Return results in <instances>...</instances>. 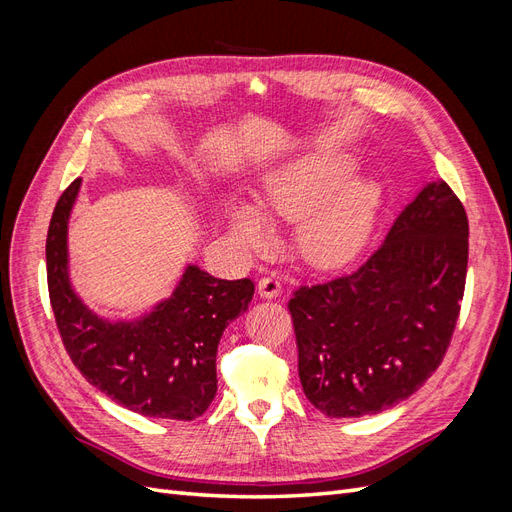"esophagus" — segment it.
<instances>
[{"mask_svg": "<svg viewBox=\"0 0 512 512\" xmlns=\"http://www.w3.org/2000/svg\"><path fill=\"white\" fill-rule=\"evenodd\" d=\"M258 294L262 299H277L282 294V282L277 280L275 275L262 277V280L258 282Z\"/></svg>", "mask_w": 512, "mask_h": 512, "instance_id": "esophagus-1", "label": "esophagus"}]
</instances>
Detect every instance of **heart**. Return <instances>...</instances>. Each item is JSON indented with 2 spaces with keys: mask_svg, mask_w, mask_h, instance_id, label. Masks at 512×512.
Returning a JSON list of instances; mask_svg holds the SVG:
<instances>
[{
  "mask_svg": "<svg viewBox=\"0 0 512 512\" xmlns=\"http://www.w3.org/2000/svg\"><path fill=\"white\" fill-rule=\"evenodd\" d=\"M348 153L318 151L280 164L262 179L258 205L230 200L226 222L247 252L273 243L270 220L297 224L294 245L316 269H339L356 260L374 232L382 185L374 175H351Z\"/></svg>",
  "mask_w": 512,
  "mask_h": 512,
  "instance_id": "obj_1",
  "label": "heart"
}]
</instances>
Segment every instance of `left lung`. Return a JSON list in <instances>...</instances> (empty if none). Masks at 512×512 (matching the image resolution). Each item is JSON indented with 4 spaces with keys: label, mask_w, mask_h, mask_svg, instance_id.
Here are the masks:
<instances>
[{
    "label": "left lung",
    "mask_w": 512,
    "mask_h": 512,
    "mask_svg": "<svg viewBox=\"0 0 512 512\" xmlns=\"http://www.w3.org/2000/svg\"><path fill=\"white\" fill-rule=\"evenodd\" d=\"M466 273V209L438 179L423 185L359 271L299 288L288 307L314 408L356 418L421 389L451 342Z\"/></svg>",
    "instance_id": "8db88e82"
}]
</instances>
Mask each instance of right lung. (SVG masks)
Returning <instances> with one entry per match:
<instances>
[{"label":"right lung","instance_id":"right-lung-1","mask_svg":"<svg viewBox=\"0 0 512 512\" xmlns=\"http://www.w3.org/2000/svg\"><path fill=\"white\" fill-rule=\"evenodd\" d=\"M83 179L57 200L46 237V277L57 327L72 363L98 391L151 418L192 421L218 393L215 354L228 324L247 312L252 280L183 269L170 297L134 320L96 314L70 280L68 224Z\"/></svg>","mask_w":512,"mask_h":512}]
</instances>
